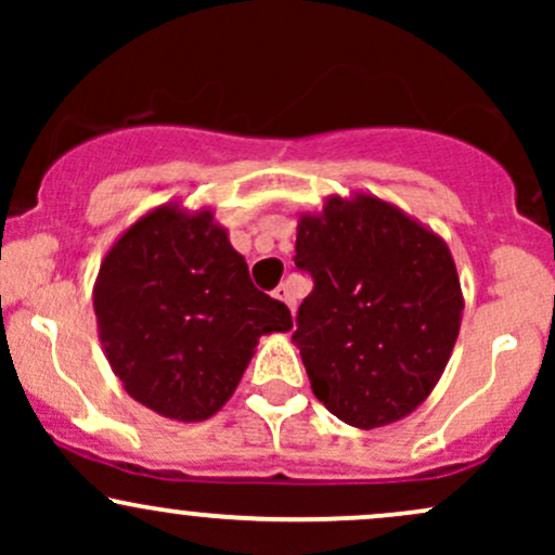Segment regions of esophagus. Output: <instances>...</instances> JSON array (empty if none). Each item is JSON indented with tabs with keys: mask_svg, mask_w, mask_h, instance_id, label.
Returning a JSON list of instances; mask_svg holds the SVG:
<instances>
[{
	"mask_svg": "<svg viewBox=\"0 0 555 555\" xmlns=\"http://www.w3.org/2000/svg\"><path fill=\"white\" fill-rule=\"evenodd\" d=\"M273 297H276V299H282V302L286 305V308L292 310V313H295V310H297V302H295V297H292V289H289V286H286V284H279L276 289H273Z\"/></svg>",
	"mask_w": 555,
	"mask_h": 555,
	"instance_id": "34e87169",
	"label": "esophagus"
}]
</instances>
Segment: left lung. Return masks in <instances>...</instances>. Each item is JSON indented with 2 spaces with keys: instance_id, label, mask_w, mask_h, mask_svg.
Segmentation results:
<instances>
[{
  "instance_id": "obj_1",
  "label": "left lung",
  "mask_w": 555,
  "mask_h": 555,
  "mask_svg": "<svg viewBox=\"0 0 555 555\" xmlns=\"http://www.w3.org/2000/svg\"><path fill=\"white\" fill-rule=\"evenodd\" d=\"M295 250L315 282L292 334L315 399L360 430L412 415L462 326L449 245L384 197L352 193L299 214Z\"/></svg>"
}]
</instances>
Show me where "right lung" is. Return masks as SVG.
Listing matches in <instances>:
<instances>
[{"label":"right lung","instance_id":"right-lung-1","mask_svg":"<svg viewBox=\"0 0 555 555\" xmlns=\"http://www.w3.org/2000/svg\"><path fill=\"white\" fill-rule=\"evenodd\" d=\"M99 339L125 391L156 415L201 423L232 399L258 339L289 331L208 206L162 203L119 234L93 284Z\"/></svg>","mask_w":555,"mask_h":555}]
</instances>
